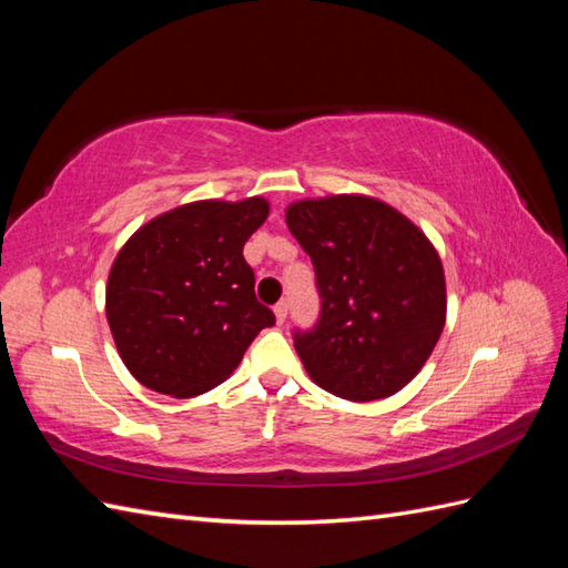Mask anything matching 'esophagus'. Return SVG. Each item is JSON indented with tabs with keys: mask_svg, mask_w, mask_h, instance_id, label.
<instances>
[{
	"mask_svg": "<svg viewBox=\"0 0 568 568\" xmlns=\"http://www.w3.org/2000/svg\"><path fill=\"white\" fill-rule=\"evenodd\" d=\"M273 312H275V320H277V324H283V322H285V317H287V305H285V303H277V305L273 307Z\"/></svg>",
	"mask_w": 568,
	"mask_h": 568,
	"instance_id": "esophagus-1",
	"label": "esophagus"
}]
</instances>
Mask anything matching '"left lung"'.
Masks as SVG:
<instances>
[{
	"label": "left lung",
	"mask_w": 568,
	"mask_h": 568,
	"mask_svg": "<svg viewBox=\"0 0 568 568\" xmlns=\"http://www.w3.org/2000/svg\"><path fill=\"white\" fill-rule=\"evenodd\" d=\"M285 222L317 273V327L295 352L320 388L344 400L390 397L427 364L446 322L437 248L388 202L327 195L291 202Z\"/></svg>",
	"instance_id": "left-lung-1"
}]
</instances>
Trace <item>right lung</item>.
<instances>
[{"instance_id":"add662e5","label":"right lung","mask_w":568,"mask_h":568,"mask_svg":"<svg viewBox=\"0 0 568 568\" xmlns=\"http://www.w3.org/2000/svg\"><path fill=\"white\" fill-rule=\"evenodd\" d=\"M265 197L197 200L139 226L106 277V322L141 385L195 397L232 376L273 312L253 293L244 244L265 222Z\"/></svg>"}]
</instances>
